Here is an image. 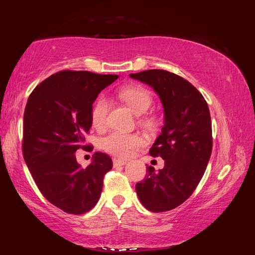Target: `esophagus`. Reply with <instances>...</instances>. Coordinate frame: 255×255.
<instances>
[{"instance_id": "obj_1", "label": "esophagus", "mask_w": 255, "mask_h": 255, "mask_svg": "<svg viewBox=\"0 0 255 255\" xmlns=\"http://www.w3.org/2000/svg\"><path fill=\"white\" fill-rule=\"evenodd\" d=\"M113 163L115 166H123L127 164V160L119 159V158H113Z\"/></svg>"}]
</instances>
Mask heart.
<instances>
[{"mask_svg": "<svg viewBox=\"0 0 255 255\" xmlns=\"http://www.w3.org/2000/svg\"><path fill=\"white\" fill-rule=\"evenodd\" d=\"M119 97L136 115L144 114L153 102L151 91L138 84L123 86L119 90ZM107 112H109V101L104 97H99L91 109V125L96 129H104ZM143 121L151 122L152 118L144 117ZM142 143L143 139L140 135L123 132H113L104 137L101 141L102 148L106 152L123 158L132 155L134 150Z\"/></svg>", "mask_w": 255, "mask_h": 255, "instance_id": "b5f03b06", "label": "heart"}]
</instances>
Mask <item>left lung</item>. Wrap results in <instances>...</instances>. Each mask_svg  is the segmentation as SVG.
<instances>
[{
    "label": "left lung",
    "mask_w": 255,
    "mask_h": 255,
    "mask_svg": "<svg viewBox=\"0 0 255 255\" xmlns=\"http://www.w3.org/2000/svg\"><path fill=\"white\" fill-rule=\"evenodd\" d=\"M129 76L153 87L165 113L161 134L149 151L165 159V167H146L137 195L146 210L171 211L192 195L205 172L213 148L210 110L201 92L180 75L152 69Z\"/></svg>",
    "instance_id": "obj_1"
}]
</instances>
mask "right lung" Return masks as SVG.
I'll return each mask as SVG.
<instances>
[{
    "mask_svg": "<svg viewBox=\"0 0 255 255\" xmlns=\"http://www.w3.org/2000/svg\"><path fill=\"white\" fill-rule=\"evenodd\" d=\"M118 79L116 74L64 70L49 76L32 91L23 116L22 152L42 196L68 214L90 211L101 196L112 158L96 152L82 168L79 149L91 128V109L98 95Z\"/></svg>",
    "mask_w": 255,
    "mask_h": 255,
    "instance_id": "obj_1",
    "label": "right lung"
}]
</instances>
